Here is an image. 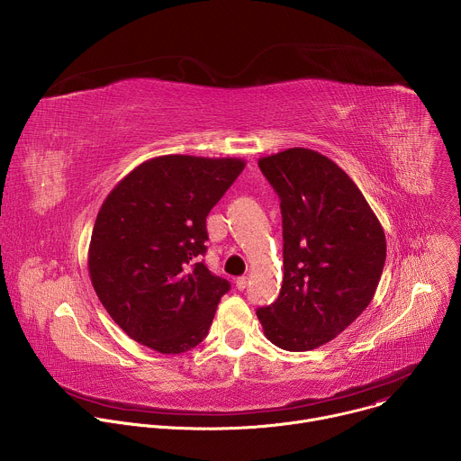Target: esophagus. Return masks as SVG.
<instances>
[{"label": "esophagus", "mask_w": 461, "mask_h": 461, "mask_svg": "<svg viewBox=\"0 0 461 461\" xmlns=\"http://www.w3.org/2000/svg\"><path fill=\"white\" fill-rule=\"evenodd\" d=\"M235 286H237V290H244L248 286V277H237Z\"/></svg>", "instance_id": "obj_1"}]
</instances>
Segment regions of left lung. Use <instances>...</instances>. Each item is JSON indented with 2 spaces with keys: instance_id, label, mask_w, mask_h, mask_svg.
Wrapping results in <instances>:
<instances>
[{
  "instance_id": "left-lung-1",
  "label": "left lung",
  "mask_w": 461,
  "mask_h": 461,
  "mask_svg": "<svg viewBox=\"0 0 461 461\" xmlns=\"http://www.w3.org/2000/svg\"><path fill=\"white\" fill-rule=\"evenodd\" d=\"M281 199L285 279L279 297L258 308L268 341L290 352L338 338L370 304L386 240L354 180L328 157L292 148L258 158Z\"/></svg>"
}]
</instances>
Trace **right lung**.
<instances>
[{
    "mask_svg": "<svg viewBox=\"0 0 461 461\" xmlns=\"http://www.w3.org/2000/svg\"><path fill=\"white\" fill-rule=\"evenodd\" d=\"M244 166L230 157L164 155L107 194L87 267L100 303L131 339L175 356L208 336L230 283L203 262L206 217Z\"/></svg>",
    "mask_w": 461,
    "mask_h": 461,
    "instance_id": "right-lung-1",
    "label": "right lung"
}]
</instances>
